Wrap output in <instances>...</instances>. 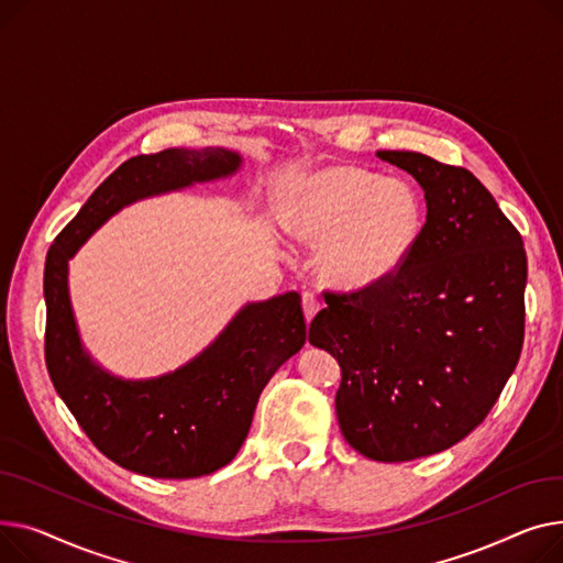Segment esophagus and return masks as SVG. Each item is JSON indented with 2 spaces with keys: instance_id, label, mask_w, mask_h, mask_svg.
<instances>
[{
  "instance_id": "obj_1",
  "label": "esophagus",
  "mask_w": 563,
  "mask_h": 563,
  "mask_svg": "<svg viewBox=\"0 0 563 563\" xmlns=\"http://www.w3.org/2000/svg\"><path fill=\"white\" fill-rule=\"evenodd\" d=\"M302 309H305L307 322H311L313 316H316L318 309H320V305H318V300H316V295H313L311 290H305V292H302Z\"/></svg>"
}]
</instances>
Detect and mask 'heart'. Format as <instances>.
I'll return each mask as SVG.
<instances>
[{
    "label": "heart",
    "mask_w": 563,
    "mask_h": 563,
    "mask_svg": "<svg viewBox=\"0 0 563 563\" xmlns=\"http://www.w3.org/2000/svg\"><path fill=\"white\" fill-rule=\"evenodd\" d=\"M424 211L405 179L336 165L309 177L288 213L297 239L322 243L320 268L341 288H371L402 268L420 241Z\"/></svg>",
    "instance_id": "obj_1"
}]
</instances>
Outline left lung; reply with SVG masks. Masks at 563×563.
Segmentation results:
<instances>
[{
    "instance_id": "left-lung-1",
    "label": "left lung",
    "mask_w": 563,
    "mask_h": 563,
    "mask_svg": "<svg viewBox=\"0 0 563 563\" xmlns=\"http://www.w3.org/2000/svg\"><path fill=\"white\" fill-rule=\"evenodd\" d=\"M413 175L427 220L390 279L324 290L309 343L341 366L345 441L375 461H411L466 439L511 377L525 339L520 231L461 165L377 152Z\"/></svg>"
}]
</instances>
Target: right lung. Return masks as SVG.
<instances>
[{"label":"right lung","mask_w":563,"mask_h":563,"mask_svg":"<svg viewBox=\"0 0 563 563\" xmlns=\"http://www.w3.org/2000/svg\"><path fill=\"white\" fill-rule=\"evenodd\" d=\"M222 147H170L124 161L54 239L45 261V363L56 393L92 445L118 466L158 479L211 475L234 459L258 395L307 341L300 295L247 305L188 366L150 382H122L81 350L68 295V258L124 205L236 173Z\"/></svg>","instance_id":"right-lung-1"}]
</instances>
